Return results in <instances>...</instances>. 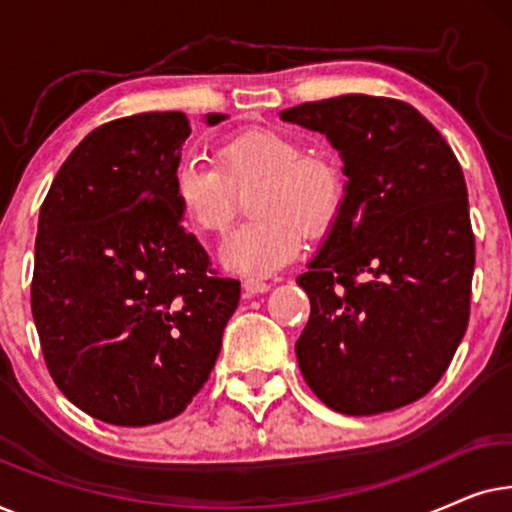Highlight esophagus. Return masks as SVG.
<instances>
[{
  "label": "esophagus",
  "mask_w": 512,
  "mask_h": 512,
  "mask_svg": "<svg viewBox=\"0 0 512 512\" xmlns=\"http://www.w3.org/2000/svg\"><path fill=\"white\" fill-rule=\"evenodd\" d=\"M242 289H244V298H254V296H261V293H268L270 284L263 282V279H258V277H249V279H244Z\"/></svg>",
  "instance_id": "1"
}]
</instances>
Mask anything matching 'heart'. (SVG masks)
<instances>
[{"mask_svg": "<svg viewBox=\"0 0 512 512\" xmlns=\"http://www.w3.org/2000/svg\"><path fill=\"white\" fill-rule=\"evenodd\" d=\"M221 170L195 158L174 172V200L198 233H221L233 216V188L256 184V221L223 240L221 263L237 275H272L289 265L307 235H321L338 219L345 179L338 160L305 151L298 137L279 130H249L216 151Z\"/></svg>", "mask_w": 512, "mask_h": 512, "instance_id": "heart-1", "label": "heart"}]
</instances>
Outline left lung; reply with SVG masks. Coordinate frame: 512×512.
Wrapping results in <instances>:
<instances>
[{
  "instance_id": "left-lung-1",
  "label": "left lung",
  "mask_w": 512,
  "mask_h": 512,
  "mask_svg": "<svg viewBox=\"0 0 512 512\" xmlns=\"http://www.w3.org/2000/svg\"><path fill=\"white\" fill-rule=\"evenodd\" d=\"M340 153L345 200L296 282L310 321L300 373L328 408L380 415L436 387L468 326L475 240L464 172L443 135L391 97L279 111Z\"/></svg>"
}]
</instances>
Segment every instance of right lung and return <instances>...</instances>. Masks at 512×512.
I'll use <instances>...</instances> for the list:
<instances>
[{"instance_id": "1", "label": "right lung", "mask_w": 512, "mask_h": 512, "mask_svg": "<svg viewBox=\"0 0 512 512\" xmlns=\"http://www.w3.org/2000/svg\"><path fill=\"white\" fill-rule=\"evenodd\" d=\"M188 135L181 111L100 125L69 153L39 212L32 317L48 373L107 424L181 415L240 303V282L216 277L181 228L174 172Z\"/></svg>"}]
</instances>
